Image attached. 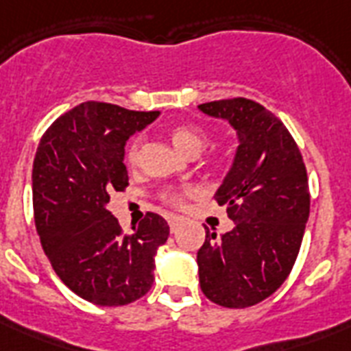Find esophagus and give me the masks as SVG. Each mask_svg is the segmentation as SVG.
<instances>
[{
    "instance_id": "obj_1",
    "label": "esophagus",
    "mask_w": 351,
    "mask_h": 351,
    "mask_svg": "<svg viewBox=\"0 0 351 351\" xmlns=\"http://www.w3.org/2000/svg\"><path fill=\"white\" fill-rule=\"evenodd\" d=\"M180 224H182L180 219H176V217H171V219H169L171 233H176V231H178V228H180Z\"/></svg>"
}]
</instances>
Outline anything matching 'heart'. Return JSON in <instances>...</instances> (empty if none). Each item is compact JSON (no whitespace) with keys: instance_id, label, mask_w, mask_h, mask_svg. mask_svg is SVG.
Masks as SVG:
<instances>
[{"instance_id":"obj_1","label":"heart","mask_w":351,"mask_h":351,"mask_svg":"<svg viewBox=\"0 0 351 351\" xmlns=\"http://www.w3.org/2000/svg\"><path fill=\"white\" fill-rule=\"evenodd\" d=\"M171 140L175 143L176 147L180 149L184 154L189 156H197L198 153H202L206 145H208V134L197 125H176L171 129ZM143 151V140L140 136L132 138L131 143L127 145L125 151V160L129 165H136ZM195 189L193 187H167L164 191L160 193V200L171 208H184L187 202V198L191 197Z\"/></svg>"}]
</instances>
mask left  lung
Wrapping results in <instances>:
<instances>
[{"label": "left lung", "mask_w": 351, "mask_h": 351, "mask_svg": "<svg viewBox=\"0 0 351 351\" xmlns=\"http://www.w3.org/2000/svg\"><path fill=\"white\" fill-rule=\"evenodd\" d=\"M198 109L230 121L240 140L215 195L234 228L222 239L206 231L197 253L200 288L215 304L247 308L275 293L297 261L310 217L306 165L286 125L261 104L231 98Z\"/></svg>", "instance_id": "left-lung-1"}]
</instances>
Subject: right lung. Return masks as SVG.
<instances>
[{
    "label": "right lung",
    "instance_id": "1",
    "mask_svg": "<svg viewBox=\"0 0 351 351\" xmlns=\"http://www.w3.org/2000/svg\"><path fill=\"white\" fill-rule=\"evenodd\" d=\"M158 117L106 101H84L41 136L32 167L36 231L52 269L71 291L96 306H125L147 293L154 255L169 226L147 211L123 233L106 208L129 186L127 138Z\"/></svg>",
    "mask_w": 351,
    "mask_h": 351
}]
</instances>
